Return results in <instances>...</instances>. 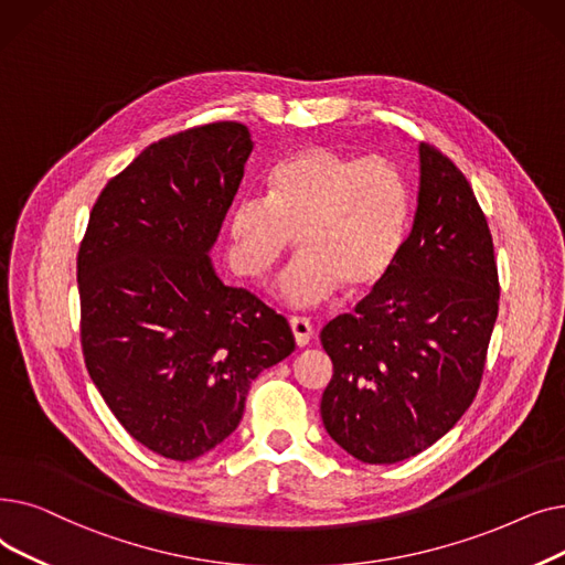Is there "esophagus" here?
I'll use <instances>...</instances> for the list:
<instances>
[{
  "label": "esophagus",
  "mask_w": 565,
  "mask_h": 565,
  "mask_svg": "<svg viewBox=\"0 0 565 565\" xmlns=\"http://www.w3.org/2000/svg\"><path fill=\"white\" fill-rule=\"evenodd\" d=\"M289 329H291L294 342H297L299 347L310 344V340H312V327H310L308 319H303V317H291V319H289Z\"/></svg>",
  "instance_id": "obj_1"
}]
</instances>
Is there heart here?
Masks as SVG:
<instances>
[{
  "instance_id": "heart-1",
  "label": "heart",
  "mask_w": 565,
  "mask_h": 565,
  "mask_svg": "<svg viewBox=\"0 0 565 565\" xmlns=\"http://www.w3.org/2000/svg\"><path fill=\"white\" fill-rule=\"evenodd\" d=\"M266 185V200L246 195L232 209L234 274L264 282L297 236L301 255L278 280L289 306L324 303L342 285L361 294L388 276L409 225V188L391 160L310 145L280 160Z\"/></svg>"
}]
</instances>
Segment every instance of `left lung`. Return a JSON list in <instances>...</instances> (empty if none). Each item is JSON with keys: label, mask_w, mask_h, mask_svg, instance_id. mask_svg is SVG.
Returning <instances> with one entry per match:
<instances>
[{"label": "left lung", "mask_w": 565, "mask_h": 565, "mask_svg": "<svg viewBox=\"0 0 565 565\" xmlns=\"http://www.w3.org/2000/svg\"><path fill=\"white\" fill-rule=\"evenodd\" d=\"M414 225L388 276L321 329L333 377L321 395L331 439L393 465L441 439L473 402L499 315L494 244L467 177L420 145Z\"/></svg>", "instance_id": "left-lung-1"}]
</instances>
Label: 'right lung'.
<instances>
[{
  "mask_svg": "<svg viewBox=\"0 0 565 565\" xmlns=\"http://www.w3.org/2000/svg\"><path fill=\"white\" fill-rule=\"evenodd\" d=\"M253 151L236 121L149 145L100 191L77 250L79 342L126 433L188 462L225 441L264 367L294 352L287 319L209 257Z\"/></svg>",
  "mask_w": 565,
  "mask_h": 565,
  "instance_id": "add662e5",
  "label": "right lung"
}]
</instances>
